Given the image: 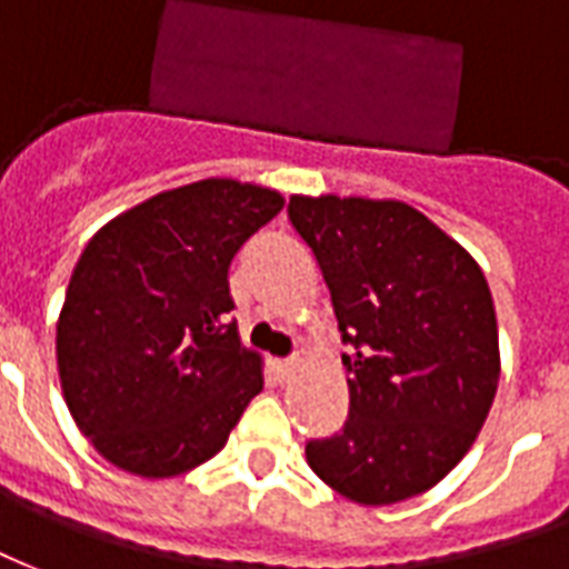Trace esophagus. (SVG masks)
<instances>
[{
  "label": "esophagus",
  "mask_w": 569,
  "mask_h": 569,
  "mask_svg": "<svg viewBox=\"0 0 569 569\" xmlns=\"http://www.w3.org/2000/svg\"><path fill=\"white\" fill-rule=\"evenodd\" d=\"M300 370V358H288V360H276V372H279L281 379H293Z\"/></svg>",
  "instance_id": "esophagus-1"
}]
</instances>
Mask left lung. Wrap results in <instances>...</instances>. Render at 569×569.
I'll return each mask as SVG.
<instances>
[{
  "label": "left lung",
  "mask_w": 569,
  "mask_h": 569,
  "mask_svg": "<svg viewBox=\"0 0 569 569\" xmlns=\"http://www.w3.org/2000/svg\"><path fill=\"white\" fill-rule=\"evenodd\" d=\"M288 218L351 346L346 425L306 442V460L355 503L425 495L470 451L495 403L500 348L482 269L397 199L290 197Z\"/></svg>",
  "instance_id": "left-lung-1"
}]
</instances>
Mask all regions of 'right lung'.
Segmentation results:
<instances>
[{
  "label": "right lung",
  "mask_w": 569,
  "mask_h": 569,
  "mask_svg": "<svg viewBox=\"0 0 569 569\" xmlns=\"http://www.w3.org/2000/svg\"><path fill=\"white\" fill-rule=\"evenodd\" d=\"M281 206L279 190L206 178L144 199L87 242L57 321V367L74 425L114 467L142 479L193 470L263 391L260 355L227 325V276Z\"/></svg>",
  "instance_id": "1"
}]
</instances>
